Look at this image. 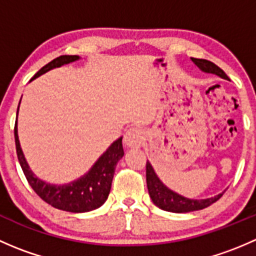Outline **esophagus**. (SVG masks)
Returning a JSON list of instances; mask_svg holds the SVG:
<instances>
[{
	"instance_id": "34e87169",
	"label": "esophagus",
	"mask_w": 256,
	"mask_h": 256,
	"mask_svg": "<svg viewBox=\"0 0 256 256\" xmlns=\"http://www.w3.org/2000/svg\"><path fill=\"white\" fill-rule=\"evenodd\" d=\"M124 142L128 147H140L144 142V132L138 128H131L124 136Z\"/></svg>"
}]
</instances>
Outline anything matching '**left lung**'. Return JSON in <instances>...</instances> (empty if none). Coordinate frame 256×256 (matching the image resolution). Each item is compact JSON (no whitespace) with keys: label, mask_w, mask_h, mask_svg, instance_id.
Returning <instances> with one entry per match:
<instances>
[{"label":"left lung","mask_w":256,"mask_h":256,"mask_svg":"<svg viewBox=\"0 0 256 256\" xmlns=\"http://www.w3.org/2000/svg\"><path fill=\"white\" fill-rule=\"evenodd\" d=\"M192 62L203 72V73L214 74V76H220L222 79L229 80L228 76L216 66L212 62L206 60V59L192 58ZM146 182L148 194L151 197L152 202L158 208L164 209L166 212H172V213H188V212L200 210L213 204L214 202L219 200L223 196L224 192L214 196V197L206 198V200H193V198H187L184 196L178 194L174 190H170L161 180H160L157 174L154 172L152 164L147 161L146 164Z\"/></svg>","instance_id":"8db88e82"}]
</instances>
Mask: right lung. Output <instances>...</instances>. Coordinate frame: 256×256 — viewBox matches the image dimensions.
<instances>
[{
  "mask_svg": "<svg viewBox=\"0 0 256 256\" xmlns=\"http://www.w3.org/2000/svg\"><path fill=\"white\" fill-rule=\"evenodd\" d=\"M79 56H58V58L49 62L47 66H43L42 69H40L34 74V76L30 79V82L40 76L42 74L52 70V69L73 63V62L79 60ZM18 109H20V106H18ZM14 141H16L18 161H20L23 174H24L30 187L34 190V192L44 202H47L52 207L58 208L60 210L72 212V213H85V212L98 209L104 204L105 200L109 197L110 190H112L116 164L124 156L122 136H121L108 147L106 151L95 161L92 168L85 174L80 176L78 180H74L69 183H64V184H52V183L46 182V180L36 176L32 170H30V164H28L27 160L24 157V154L20 148V138H18L17 121L16 125H14Z\"/></svg>",
  "mask_w": 256,
  "mask_h": 256,
  "instance_id": "1",
  "label": "right lung"
}]
</instances>
